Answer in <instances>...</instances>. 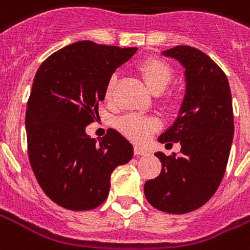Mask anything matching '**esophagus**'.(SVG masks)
Returning <instances> with one entry per match:
<instances>
[{
    "label": "esophagus",
    "mask_w": 250,
    "mask_h": 250,
    "mask_svg": "<svg viewBox=\"0 0 250 250\" xmlns=\"http://www.w3.org/2000/svg\"><path fill=\"white\" fill-rule=\"evenodd\" d=\"M133 152H135V155L136 156H146L149 155V152L146 149V148H143V146H135L133 148Z\"/></svg>",
    "instance_id": "esophagus-1"
}]
</instances>
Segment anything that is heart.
I'll return each mask as SVG.
<instances>
[{
	"label": "heart",
	"mask_w": 250,
	"mask_h": 250,
	"mask_svg": "<svg viewBox=\"0 0 250 250\" xmlns=\"http://www.w3.org/2000/svg\"><path fill=\"white\" fill-rule=\"evenodd\" d=\"M138 72L142 76L143 81L146 83L152 93L159 94L163 93L170 83L173 79V70L170 65L164 60L156 59V57H148L143 60L138 65ZM115 77L108 80L106 89H104V98L106 101H111L112 90L115 86ZM118 129L125 136L131 139L135 143L146 142L149 138V135L159 127V123L156 119L149 117H143L138 114H128L122 117L117 122Z\"/></svg>",
	"instance_id": "heart-1"
}]
</instances>
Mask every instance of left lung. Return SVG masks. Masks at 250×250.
<instances>
[{"label":"left lung","mask_w":250,"mask_h":250,"mask_svg":"<svg viewBox=\"0 0 250 250\" xmlns=\"http://www.w3.org/2000/svg\"><path fill=\"white\" fill-rule=\"evenodd\" d=\"M163 55L184 66L186 89L176 121L159 142L180 143L181 150L156 152L163 169L146 181L144 194L160 211L186 214L209 201L223 180L235 132L232 95L224 72L199 49L177 45Z\"/></svg>","instance_id":"left-lung-1"}]
</instances>
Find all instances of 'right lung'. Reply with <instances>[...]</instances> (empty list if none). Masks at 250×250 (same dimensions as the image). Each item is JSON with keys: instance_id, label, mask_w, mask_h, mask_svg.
<instances>
[{"instance_id": "obj_1", "label": "right lung", "mask_w": 250, "mask_h": 250, "mask_svg": "<svg viewBox=\"0 0 250 250\" xmlns=\"http://www.w3.org/2000/svg\"><path fill=\"white\" fill-rule=\"evenodd\" d=\"M136 47L76 42L44 60L36 72L26 110L28 159L45 195L66 209L102 205L114 169L132 159L133 146L110 128L100 143L85 128L117 68Z\"/></svg>"}]
</instances>
